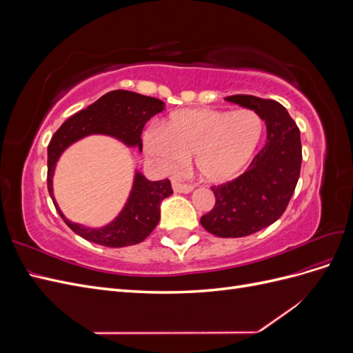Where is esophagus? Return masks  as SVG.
Returning <instances> with one entry per match:
<instances>
[{"mask_svg":"<svg viewBox=\"0 0 353 353\" xmlns=\"http://www.w3.org/2000/svg\"><path fill=\"white\" fill-rule=\"evenodd\" d=\"M172 188L175 193H191L193 191V185H188V184H181V183H176V181H174L172 183Z\"/></svg>","mask_w":353,"mask_h":353,"instance_id":"esophagus-1","label":"esophagus"}]
</instances>
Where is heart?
Returning <instances> with one entry per match:
<instances>
[{"label":"heart","mask_w":353,"mask_h":353,"mask_svg":"<svg viewBox=\"0 0 353 353\" xmlns=\"http://www.w3.org/2000/svg\"><path fill=\"white\" fill-rule=\"evenodd\" d=\"M262 134L261 116L250 109H190L170 114L162 128H150L144 134V148L169 172L193 157L201 179L225 183L250 162Z\"/></svg>","instance_id":"heart-1"}]
</instances>
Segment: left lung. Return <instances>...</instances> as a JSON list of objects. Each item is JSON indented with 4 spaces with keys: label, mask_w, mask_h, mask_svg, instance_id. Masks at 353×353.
<instances>
[{
    "label": "left lung",
    "mask_w": 353,
    "mask_h": 353,
    "mask_svg": "<svg viewBox=\"0 0 353 353\" xmlns=\"http://www.w3.org/2000/svg\"><path fill=\"white\" fill-rule=\"evenodd\" d=\"M230 103L250 109L266 125V143L243 175L212 187L215 206L200 218L206 231L222 239L250 236L279 219L301 175V131L284 105L254 95H230Z\"/></svg>",
    "instance_id": "left-lung-1"
}]
</instances>
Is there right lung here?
<instances>
[{
    "mask_svg": "<svg viewBox=\"0 0 353 353\" xmlns=\"http://www.w3.org/2000/svg\"><path fill=\"white\" fill-rule=\"evenodd\" d=\"M165 109V103L132 91L116 90L104 94L85 110L70 116L48 144L47 185L52 203L66 225L82 239L108 248H125L141 243L160 221V203L174 193L169 179L148 181L135 170L130 197L112 222L90 228L69 221L60 210L52 193V176L60 156L69 145L88 135H108L126 147L143 150L141 132L147 121Z\"/></svg>",
    "mask_w": 353,
    "mask_h": 353,
    "instance_id": "add662e5",
    "label": "right lung"
}]
</instances>
